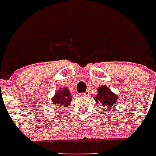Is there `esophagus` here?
<instances>
[{"label":"esophagus","mask_w":156,"mask_h":156,"mask_svg":"<svg viewBox=\"0 0 156 156\" xmlns=\"http://www.w3.org/2000/svg\"><path fill=\"white\" fill-rule=\"evenodd\" d=\"M82 96H84V97H86V96H88L89 95V91H86L85 93H83V94H81Z\"/></svg>","instance_id":"esophagus-1"}]
</instances>
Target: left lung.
Segmentation results:
<instances>
[{"mask_svg": "<svg viewBox=\"0 0 156 156\" xmlns=\"http://www.w3.org/2000/svg\"><path fill=\"white\" fill-rule=\"evenodd\" d=\"M97 91H98V94L95 97H94L95 102L98 105H101L103 107H105V109H107L108 112H113L112 108L116 107V105H118V101L119 99L118 95L114 92H112L110 88L105 85L98 87Z\"/></svg>", "mask_w": 156, "mask_h": 156, "instance_id": "1", "label": "left lung"}]
</instances>
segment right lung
<instances>
[{
    "instance_id": "add662e5",
    "label": "right lung",
    "mask_w": 156,
    "mask_h": 156,
    "mask_svg": "<svg viewBox=\"0 0 156 156\" xmlns=\"http://www.w3.org/2000/svg\"><path fill=\"white\" fill-rule=\"evenodd\" d=\"M73 100L71 93L67 87L60 88L59 90L55 93L54 96L51 98V104L57 107L58 109H65L66 107H68L71 105Z\"/></svg>"
}]
</instances>
